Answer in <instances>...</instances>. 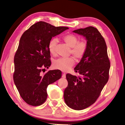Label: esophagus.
<instances>
[{
  "instance_id": "34e87169",
  "label": "esophagus",
  "mask_w": 125,
  "mask_h": 125,
  "mask_svg": "<svg viewBox=\"0 0 125 125\" xmlns=\"http://www.w3.org/2000/svg\"><path fill=\"white\" fill-rule=\"evenodd\" d=\"M65 76H66V74H65V73H63V74H62V78H65Z\"/></svg>"
}]
</instances>
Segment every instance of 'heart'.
<instances>
[{"label": "heart", "instance_id": "heart-1", "mask_svg": "<svg viewBox=\"0 0 125 125\" xmlns=\"http://www.w3.org/2000/svg\"><path fill=\"white\" fill-rule=\"evenodd\" d=\"M62 39L68 46L71 47L70 53L76 60H80L83 57L87 50V44L85 40H79L78 37L72 34H68L63 36ZM57 42L58 40L56 38H52L49 42V51L53 56L56 55V45ZM74 64V59L70 57L57 59L53 61V65L56 69L63 72H67L73 67Z\"/></svg>", "mask_w": 125, "mask_h": 125}]
</instances>
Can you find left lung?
Here are the masks:
<instances>
[{
	"label": "left lung",
	"instance_id": "obj_1",
	"mask_svg": "<svg viewBox=\"0 0 125 125\" xmlns=\"http://www.w3.org/2000/svg\"><path fill=\"white\" fill-rule=\"evenodd\" d=\"M73 32L86 38L87 50L74 68L80 76L66 75L68 84L64 99L69 107L80 110L91 105L100 96L108 81L110 63L105 40L96 28L90 26Z\"/></svg>",
	"mask_w": 125,
	"mask_h": 125
}]
</instances>
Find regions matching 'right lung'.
<instances>
[{
    "label": "right lung",
    "instance_id": "add662e5",
    "mask_svg": "<svg viewBox=\"0 0 125 125\" xmlns=\"http://www.w3.org/2000/svg\"><path fill=\"white\" fill-rule=\"evenodd\" d=\"M68 28L40 21L31 26L20 38L14 57L13 78L20 96L29 105L44 103L47 97V86L61 78L60 70L42 72L51 64L50 40Z\"/></svg>",
    "mask_w": 125,
    "mask_h": 125
}]
</instances>
